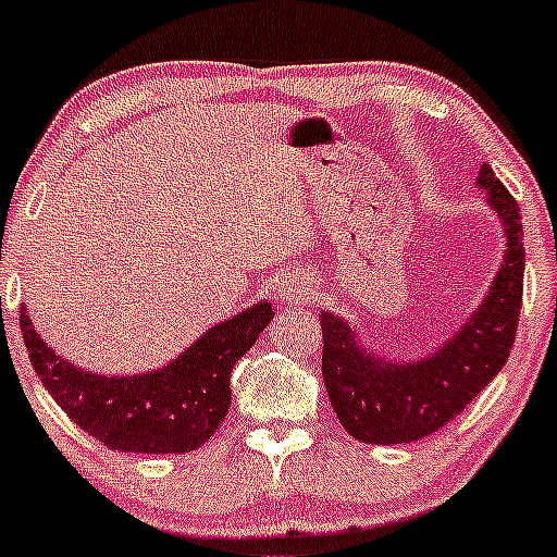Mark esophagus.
I'll return each instance as SVG.
<instances>
[{"instance_id":"34e87169","label":"esophagus","mask_w":557,"mask_h":557,"mask_svg":"<svg viewBox=\"0 0 557 557\" xmlns=\"http://www.w3.org/2000/svg\"><path fill=\"white\" fill-rule=\"evenodd\" d=\"M281 302L286 305H302L313 300V286H310L308 278L302 276H286L278 286Z\"/></svg>"}]
</instances>
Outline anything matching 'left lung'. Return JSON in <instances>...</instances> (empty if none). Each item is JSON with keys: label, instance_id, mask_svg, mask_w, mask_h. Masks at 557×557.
I'll list each match as a JSON object with an SVG mask.
<instances>
[{"label": "left lung", "instance_id": "left-lung-1", "mask_svg": "<svg viewBox=\"0 0 557 557\" xmlns=\"http://www.w3.org/2000/svg\"><path fill=\"white\" fill-rule=\"evenodd\" d=\"M478 190L505 233L496 276L475 310L428 356L387 358L334 310L321 313L324 385L339 424L363 444L393 446L428 438L451 422L499 374L516 343L523 297L520 209L492 166L481 164Z\"/></svg>", "mask_w": 557, "mask_h": 557}]
</instances>
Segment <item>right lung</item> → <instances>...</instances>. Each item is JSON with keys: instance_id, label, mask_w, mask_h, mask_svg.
I'll return each mask as SVG.
<instances>
[{"instance_id": "obj_1", "label": "right lung", "mask_w": 557, "mask_h": 557, "mask_svg": "<svg viewBox=\"0 0 557 557\" xmlns=\"http://www.w3.org/2000/svg\"><path fill=\"white\" fill-rule=\"evenodd\" d=\"M262 300L207 329L164 367L140 374H98L76 367L41 339L21 308L28 358L58 406L103 446L135 454H185L199 448L231 406L233 363L271 324Z\"/></svg>"}]
</instances>
